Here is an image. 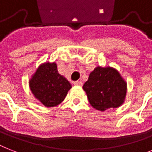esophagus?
<instances>
[{
	"mask_svg": "<svg viewBox=\"0 0 152 152\" xmlns=\"http://www.w3.org/2000/svg\"><path fill=\"white\" fill-rule=\"evenodd\" d=\"M73 84L76 86H80L81 87V86L83 85V83H82L81 81H75L73 83Z\"/></svg>",
	"mask_w": 152,
	"mask_h": 152,
	"instance_id": "34e87169",
	"label": "esophagus"
}]
</instances>
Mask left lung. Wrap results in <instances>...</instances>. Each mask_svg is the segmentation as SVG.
Returning <instances> with one entry per match:
<instances>
[{
	"label": "left lung",
	"instance_id": "1",
	"mask_svg": "<svg viewBox=\"0 0 152 152\" xmlns=\"http://www.w3.org/2000/svg\"><path fill=\"white\" fill-rule=\"evenodd\" d=\"M83 89L93 108L105 111L124 103L127 83L114 68L98 66L90 73Z\"/></svg>",
	"mask_w": 152,
	"mask_h": 152
}]
</instances>
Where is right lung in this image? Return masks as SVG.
I'll use <instances>...</instances> for the list:
<instances>
[{
    "mask_svg": "<svg viewBox=\"0 0 152 152\" xmlns=\"http://www.w3.org/2000/svg\"><path fill=\"white\" fill-rule=\"evenodd\" d=\"M29 87L34 98L46 107L59 105L72 88L69 80L58 73L55 62L40 64L29 80Z\"/></svg>",
    "mask_w": 152,
    "mask_h": 152,
    "instance_id": "obj_1",
    "label": "right lung"
}]
</instances>
